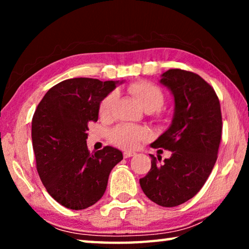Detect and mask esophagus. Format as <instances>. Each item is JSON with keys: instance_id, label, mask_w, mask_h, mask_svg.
Instances as JSON below:
<instances>
[{"instance_id": "obj_1", "label": "esophagus", "mask_w": 249, "mask_h": 249, "mask_svg": "<svg viewBox=\"0 0 249 249\" xmlns=\"http://www.w3.org/2000/svg\"><path fill=\"white\" fill-rule=\"evenodd\" d=\"M135 155H136V153H134V151H128V150H126V151H124V153H123L124 158L133 157V156H135Z\"/></svg>"}]
</instances>
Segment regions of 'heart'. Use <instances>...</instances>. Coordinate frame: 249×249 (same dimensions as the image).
Segmentation results:
<instances>
[{
    "mask_svg": "<svg viewBox=\"0 0 249 249\" xmlns=\"http://www.w3.org/2000/svg\"><path fill=\"white\" fill-rule=\"evenodd\" d=\"M127 92L138 101L142 108L150 112L151 117L155 121L165 122L168 119V114L161 107L166 100L165 92L156 83L145 80L133 82L127 87ZM114 101V93H107L101 99L98 107L100 119H108ZM148 130L142 126L135 125H119L108 132L109 142L123 149L136 148L142 142L148 140Z\"/></svg>",
    "mask_w": 249,
    "mask_h": 249,
    "instance_id": "heart-1",
    "label": "heart"
}]
</instances>
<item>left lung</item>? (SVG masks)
I'll use <instances>...</instances> for the list:
<instances>
[{
  "instance_id": "8db88e82",
  "label": "left lung",
  "mask_w": 249,
  "mask_h": 249,
  "mask_svg": "<svg viewBox=\"0 0 249 249\" xmlns=\"http://www.w3.org/2000/svg\"><path fill=\"white\" fill-rule=\"evenodd\" d=\"M160 81L174 94L176 111L169 129L151 147L170 150L171 157L159 163L150 155L151 168L140 183L148 199L172 208L195 196L208 180L222 140V113L213 87L199 74L170 69Z\"/></svg>"
}]
</instances>
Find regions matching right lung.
<instances>
[{"label": "right lung", "instance_id": "right-lung-1", "mask_svg": "<svg viewBox=\"0 0 249 249\" xmlns=\"http://www.w3.org/2000/svg\"><path fill=\"white\" fill-rule=\"evenodd\" d=\"M114 88V81L65 80L48 90L34 113L37 172L49 195L68 209L96 203L107 190L109 172L123 159L111 146L95 153L87 146L88 125L98 121L100 101Z\"/></svg>", "mask_w": 249, "mask_h": 249}]
</instances>
